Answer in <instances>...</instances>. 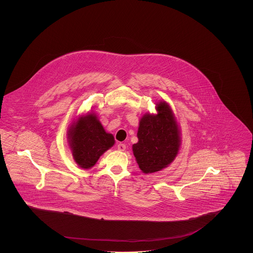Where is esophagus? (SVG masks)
Returning a JSON list of instances; mask_svg holds the SVG:
<instances>
[{
  "label": "esophagus",
  "mask_w": 253,
  "mask_h": 253,
  "mask_svg": "<svg viewBox=\"0 0 253 253\" xmlns=\"http://www.w3.org/2000/svg\"><path fill=\"white\" fill-rule=\"evenodd\" d=\"M125 149H126V146H125V144H123V143H120V144H118V150H119V151L123 152V151H125Z\"/></svg>",
  "instance_id": "34e87169"
}]
</instances>
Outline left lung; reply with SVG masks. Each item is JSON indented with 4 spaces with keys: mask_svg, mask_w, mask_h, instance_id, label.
Listing matches in <instances>:
<instances>
[{
    "mask_svg": "<svg viewBox=\"0 0 253 253\" xmlns=\"http://www.w3.org/2000/svg\"><path fill=\"white\" fill-rule=\"evenodd\" d=\"M157 115L145 114L137 131L138 142L132 152L139 169L152 173L166 168L177 156L180 130L172 110L166 101L157 103Z\"/></svg>",
    "mask_w": 253,
    "mask_h": 253,
    "instance_id": "left-lung-1",
    "label": "left lung"
}]
</instances>
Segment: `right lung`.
<instances>
[{
  "mask_svg": "<svg viewBox=\"0 0 253 253\" xmlns=\"http://www.w3.org/2000/svg\"><path fill=\"white\" fill-rule=\"evenodd\" d=\"M73 158L83 169L92 168L108 149L115 144L112 133L105 132L94 113L74 121L68 131Z\"/></svg>",
  "mask_w": 253,
  "mask_h": 253,
  "instance_id": "obj_1",
  "label": "right lung"
}]
</instances>
